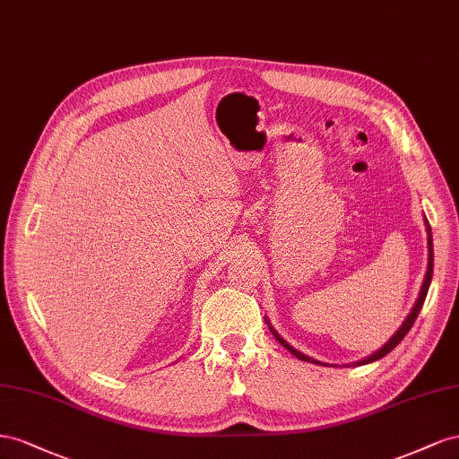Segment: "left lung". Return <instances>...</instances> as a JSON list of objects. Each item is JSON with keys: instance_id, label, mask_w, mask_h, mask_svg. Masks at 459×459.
<instances>
[{"instance_id": "1", "label": "left lung", "mask_w": 459, "mask_h": 459, "mask_svg": "<svg viewBox=\"0 0 459 459\" xmlns=\"http://www.w3.org/2000/svg\"><path fill=\"white\" fill-rule=\"evenodd\" d=\"M425 225H427V232H429V265H427V273H425V281H423V286H421V292H419V298H417V302L413 304V307H411V311H410V316L405 317V321L402 323V326L400 329L394 333V336H392L388 342L381 348V350H377L375 353H371L369 358H365V359H361V361H358V363H353V365H365V363H371V361H377V359H381V358H385L386 353H390L392 350H394L402 340H403V336L410 333V329L413 326V323H415V319H417V316H419V311H421V307H423V304H425V298H427V292H429V286H430V279H433V234H430V225H429V221L425 219ZM265 323L269 325V321L265 319ZM269 331L274 334V338L279 340V342L292 353V356H296L298 359H302V361H309V363H316V365H325V363H321V361H317V359H313V358H309V356H306V353H302V351H298L294 346H290L286 342V340L273 329V326L269 325Z\"/></svg>"}]
</instances>
